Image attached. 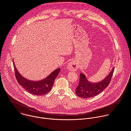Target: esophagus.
<instances>
[{"label":"esophagus","mask_w":131,"mask_h":131,"mask_svg":"<svg viewBox=\"0 0 131 131\" xmlns=\"http://www.w3.org/2000/svg\"><path fill=\"white\" fill-rule=\"evenodd\" d=\"M67 68L70 71H76L78 69V65L75 62L72 61L68 63Z\"/></svg>","instance_id":"esophagus-1"}]
</instances>
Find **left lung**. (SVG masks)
<instances>
[{"mask_svg": "<svg viewBox=\"0 0 131 131\" xmlns=\"http://www.w3.org/2000/svg\"><path fill=\"white\" fill-rule=\"evenodd\" d=\"M114 69L115 68L113 67L107 76L97 83L90 82L86 79L85 74L81 73L79 83L76 89V94L83 99L90 98L97 95L109 84L113 75Z\"/></svg>", "mask_w": 131, "mask_h": 131, "instance_id": "8db88e82", "label": "left lung"}]
</instances>
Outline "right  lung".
I'll return each mask as SVG.
<instances>
[{
	"label": "right lung",
	"mask_w": 131,
	"mask_h": 131,
	"mask_svg": "<svg viewBox=\"0 0 131 131\" xmlns=\"http://www.w3.org/2000/svg\"><path fill=\"white\" fill-rule=\"evenodd\" d=\"M13 63L15 78L18 84L31 94L38 96L45 95L50 91L54 80L61 70V68H59L54 70L47 77L42 80L32 81L22 76L16 69L13 62Z\"/></svg>",
	"instance_id": "1"
}]
</instances>
